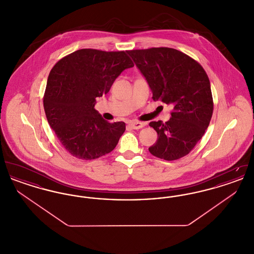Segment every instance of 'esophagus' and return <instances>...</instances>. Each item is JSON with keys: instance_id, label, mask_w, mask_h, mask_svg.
<instances>
[{"instance_id": "esophagus-1", "label": "esophagus", "mask_w": 254, "mask_h": 254, "mask_svg": "<svg viewBox=\"0 0 254 254\" xmlns=\"http://www.w3.org/2000/svg\"><path fill=\"white\" fill-rule=\"evenodd\" d=\"M145 125H146V124L144 123V122L135 121L132 122V123H130V126H131V127L134 128V129H140V128L144 127Z\"/></svg>"}]
</instances>
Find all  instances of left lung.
<instances>
[{
  "mask_svg": "<svg viewBox=\"0 0 254 254\" xmlns=\"http://www.w3.org/2000/svg\"><path fill=\"white\" fill-rule=\"evenodd\" d=\"M127 53L145 76L152 99L173 106L169 121L149 123L158 134L149 152L167 161L188 155L203 137L213 112L210 83L205 69L177 49L151 48Z\"/></svg>",
  "mask_w": 254,
  "mask_h": 254,
  "instance_id": "obj_1",
  "label": "left lung"
}]
</instances>
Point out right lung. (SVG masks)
Instances as JSON below:
<instances>
[{
    "instance_id": "right-lung-1",
    "label": "right lung",
    "mask_w": 254,
    "mask_h": 254,
    "mask_svg": "<svg viewBox=\"0 0 254 254\" xmlns=\"http://www.w3.org/2000/svg\"><path fill=\"white\" fill-rule=\"evenodd\" d=\"M134 66L127 51L83 49L56 63L44 95L49 126L74 157L93 160L112 151L126 130L124 122L103 119L94 106L115 79Z\"/></svg>"
}]
</instances>
